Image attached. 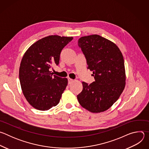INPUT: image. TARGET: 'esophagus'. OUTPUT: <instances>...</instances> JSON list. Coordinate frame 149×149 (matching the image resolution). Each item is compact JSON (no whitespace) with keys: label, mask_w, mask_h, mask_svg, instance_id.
Returning a JSON list of instances; mask_svg holds the SVG:
<instances>
[{"label":"esophagus","mask_w":149,"mask_h":149,"mask_svg":"<svg viewBox=\"0 0 149 149\" xmlns=\"http://www.w3.org/2000/svg\"><path fill=\"white\" fill-rule=\"evenodd\" d=\"M73 81H74V79H71V78H68V84H71Z\"/></svg>","instance_id":"1"}]
</instances>
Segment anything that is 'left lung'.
<instances>
[{"label":"left lung","instance_id":"obj_1","mask_svg":"<svg viewBox=\"0 0 149 149\" xmlns=\"http://www.w3.org/2000/svg\"><path fill=\"white\" fill-rule=\"evenodd\" d=\"M78 43L95 78L90 85L82 82L78 102L91 113L104 112L118 99L125 86L123 54L114 42L98 35L82 36Z\"/></svg>","mask_w":149,"mask_h":149}]
</instances>
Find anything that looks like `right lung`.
<instances>
[{
  "mask_svg": "<svg viewBox=\"0 0 149 149\" xmlns=\"http://www.w3.org/2000/svg\"><path fill=\"white\" fill-rule=\"evenodd\" d=\"M72 39L49 35L37 40L24 54L19 67L20 86L35 109L48 110L59 102L68 79L53 75L51 70L59 64L61 51Z\"/></svg>",
  "mask_w": 149,
  "mask_h": 149,
  "instance_id": "1",
  "label": "right lung"
}]
</instances>
